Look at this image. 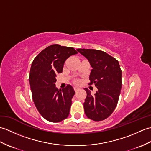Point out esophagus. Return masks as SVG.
Returning a JSON list of instances; mask_svg holds the SVG:
<instances>
[{"instance_id":"1","label":"esophagus","mask_w":151,"mask_h":151,"mask_svg":"<svg viewBox=\"0 0 151 151\" xmlns=\"http://www.w3.org/2000/svg\"><path fill=\"white\" fill-rule=\"evenodd\" d=\"M79 89H80V88L77 87V86H75V87H74V90H75V91H78Z\"/></svg>"}]
</instances>
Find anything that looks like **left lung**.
<instances>
[{"mask_svg":"<svg viewBox=\"0 0 151 151\" xmlns=\"http://www.w3.org/2000/svg\"><path fill=\"white\" fill-rule=\"evenodd\" d=\"M87 58L92 67L89 84H94L98 91L92 95L85 88L87 96L84 103L85 114L89 119L100 121L113 113L117 104L122 86V73L115 58L104 51L95 49H76Z\"/></svg>","mask_w":151,"mask_h":151,"instance_id":"obj_1","label":"left lung"}]
</instances>
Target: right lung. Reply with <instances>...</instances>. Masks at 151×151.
I'll use <instances>...</instances> for the list:
<instances>
[{"label": "right lung", "mask_w": 151, "mask_h": 151, "mask_svg": "<svg viewBox=\"0 0 151 151\" xmlns=\"http://www.w3.org/2000/svg\"><path fill=\"white\" fill-rule=\"evenodd\" d=\"M77 53L73 47L54 44L43 49L32 63L29 82L34 104L50 122H60L69 114L75 92L69 84L62 89L56 88V76L62 72L65 60Z\"/></svg>", "instance_id": "add662e5"}]
</instances>
